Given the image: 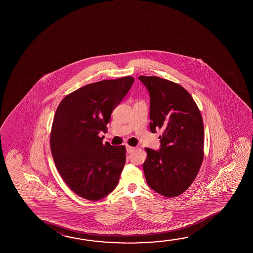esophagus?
Instances as JSON below:
<instances>
[{
	"mask_svg": "<svg viewBox=\"0 0 253 253\" xmlns=\"http://www.w3.org/2000/svg\"><path fill=\"white\" fill-rule=\"evenodd\" d=\"M126 150H127V153H132L133 151L135 150V147L127 145H126Z\"/></svg>",
	"mask_w": 253,
	"mask_h": 253,
	"instance_id": "esophagus-1",
	"label": "esophagus"
}]
</instances>
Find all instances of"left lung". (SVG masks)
<instances>
[{
    "instance_id": "left-lung-1",
    "label": "left lung",
    "mask_w": 253,
    "mask_h": 253,
    "mask_svg": "<svg viewBox=\"0 0 253 253\" xmlns=\"http://www.w3.org/2000/svg\"><path fill=\"white\" fill-rule=\"evenodd\" d=\"M138 79L150 93V130L163 129L160 150L145 148V180L159 194L174 198L191 186L203 162L202 116L178 84L154 76Z\"/></svg>"
}]
</instances>
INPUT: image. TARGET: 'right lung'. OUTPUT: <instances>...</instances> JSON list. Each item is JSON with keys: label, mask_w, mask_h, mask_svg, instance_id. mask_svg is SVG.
Instances as JSON below:
<instances>
[{"label": "right lung", "mask_w": 253, "mask_h": 253, "mask_svg": "<svg viewBox=\"0 0 253 253\" xmlns=\"http://www.w3.org/2000/svg\"><path fill=\"white\" fill-rule=\"evenodd\" d=\"M134 82L132 77L89 84L65 96L55 111L50 148L67 185L97 201L114 191L125 167V145H103L111 113Z\"/></svg>", "instance_id": "right-lung-1"}]
</instances>
